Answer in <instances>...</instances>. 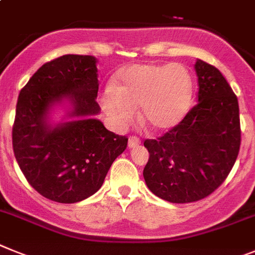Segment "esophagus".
Masks as SVG:
<instances>
[{"mask_svg":"<svg viewBox=\"0 0 255 255\" xmlns=\"http://www.w3.org/2000/svg\"><path fill=\"white\" fill-rule=\"evenodd\" d=\"M141 143V140L136 136H130L129 140H128V147H136Z\"/></svg>","mask_w":255,"mask_h":255,"instance_id":"esophagus-1","label":"esophagus"}]
</instances>
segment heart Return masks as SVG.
Masks as SVG:
<instances>
[{
    "mask_svg": "<svg viewBox=\"0 0 255 255\" xmlns=\"http://www.w3.org/2000/svg\"><path fill=\"white\" fill-rule=\"evenodd\" d=\"M194 83L181 64H136L126 66L115 86L100 95L104 112L119 127L128 125L140 108V119L151 130L173 128L183 119L192 103Z\"/></svg>",
    "mask_w": 255,
    "mask_h": 255,
    "instance_id": "obj_1",
    "label": "heart"
}]
</instances>
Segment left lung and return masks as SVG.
Returning <instances> with one entry per match:
<instances>
[{"label": "left lung", "mask_w": 255, "mask_h": 255, "mask_svg": "<svg viewBox=\"0 0 255 255\" xmlns=\"http://www.w3.org/2000/svg\"><path fill=\"white\" fill-rule=\"evenodd\" d=\"M199 103L170 130L145 140L143 178L152 194L183 204L207 198L225 182L241 142L238 97L216 66L195 64Z\"/></svg>", "instance_id": "8db88e82"}]
</instances>
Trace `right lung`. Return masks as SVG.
Instances as JSON below:
<instances>
[{"mask_svg":"<svg viewBox=\"0 0 255 255\" xmlns=\"http://www.w3.org/2000/svg\"><path fill=\"white\" fill-rule=\"evenodd\" d=\"M99 79L96 59L64 55L43 64L21 88L12 126V149L21 172L35 191L56 203L90 198L103 186L128 138L106 129L94 115ZM68 98L77 121L52 128V105Z\"/></svg>","mask_w":255,"mask_h":255,"instance_id":"1","label":"right lung"}]
</instances>
